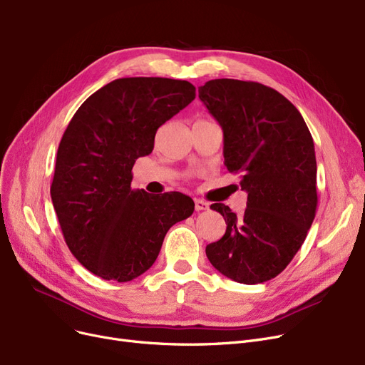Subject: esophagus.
I'll return each instance as SVG.
<instances>
[{
  "mask_svg": "<svg viewBox=\"0 0 365 365\" xmlns=\"http://www.w3.org/2000/svg\"><path fill=\"white\" fill-rule=\"evenodd\" d=\"M208 208V204L202 200H195V210L197 212H202V210H207Z\"/></svg>",
  "mask_w": 365,
  "mask_h": 365,
  "instance_id": "esophagus-1",
  "label": "esophagus"
}]
</instances>
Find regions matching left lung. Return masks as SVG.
Returning <instances> with one entry per match:
<instances>
[{"label": "left lung", "instance_id": "left-lung-1", "mask_svg": "<svg viewBox=\"0 0 365 365\" xmlns=\"http://www.w3.org/2000/svg\"><path fill=\"white\" fill-rule=\"evenodd\" d=\"M198 96L223 130L229 173H241L247 208L237 216L212 207L225 235L205 255L225 277L260 284L281 274L299 252L317 212L314 140L300 112L277 90L255 81L212 80Z\"/></svg>", "mask_w": 365, "mask_h": 365}]
</instances>
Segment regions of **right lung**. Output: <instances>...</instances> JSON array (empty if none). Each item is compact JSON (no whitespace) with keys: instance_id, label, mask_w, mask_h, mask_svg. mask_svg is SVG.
I'll use <instances>...</instances> for the list:
<instances>
[{"instance_id":"add662e5","label":"right lung","mask_w":365,"mask_h":365,"mask_svg":"<svg viewBox=\"0 0 365 365\" xmlns=\"http://www.w3.org/2000/svg\"><path fill=\"white\" fill-rule=\"evenodd\" d=\"M195 99L182 80H115L75 112L56 157L51 201L71 253L103 279L127 282L157 260L168 229L194 213L180 192L131 189V168L157 130Z\"/></svg>"}]
</instances>
